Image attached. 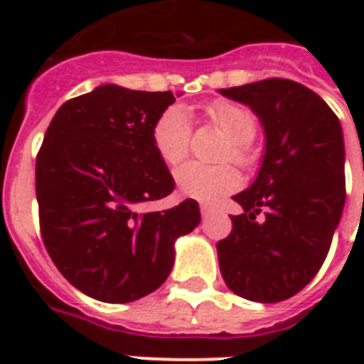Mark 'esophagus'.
<instances>
[{"label": "esophagus", "mask_w": 364, "mask_h": 364, "mask_svg": "<svg viewBox=\"0 0 364 364\" xmlns=\"http://www.w3.org/2000/svg\"><path fill=\"white\" fill-rule=\"evenodd\" d=\"M200 214H203V218H210V216H214V214H216V208L203 205L200 206Z\"/></svg>", "instance_id": "esophagus-1"}]
</instances>
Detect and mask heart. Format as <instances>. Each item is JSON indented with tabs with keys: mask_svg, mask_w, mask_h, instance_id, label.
Wrapping results in <instances>:
<instances>
[{
	"mask_svg": "<svg viewBox=\"0 0 364 364\" xmlns=\"http://www.w3.org/2000/svg\"><path fill=\"white\" fill-rule=\"evenodd\" d=\"M208 117L222 134L228 136L230 146L226 156L247 164V150L245 142L253 136L255 122L250 112L240 105L230 101H216L208 107ZM191 128L189 117L181 107H169L159 114L151 128V144L158 156L166 166L173 167L181 164L189 154ZM175 183L185 197L198 198L205 203L218 200L222 195L240 187L242 177L232 164H218V166H205L197 161H189L177 169Z\"/></svg>",
	"mask_w": 364,
	"mask_h": 364,
	"instance_id": "heart-1",
	"label": "heart"
}]
</instances>
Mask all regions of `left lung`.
<instances>
[{
    "label": "left lung",
    "mask_w": 364,
    "mask_h": 364,
    "mask_svg": "<svg viewBox=\"0 0 364 364\" xmlns=\"http://www.w3.org/2000/svg\"><path fill=\"white\" fill-rule=\"evenodd\" d=\"M247 105L265 132L255 181L234 200L232 232L216 244L232 292L255 302L294 296L320 271L345 206L343 130L318 93L292 80L220 90ZM261 208L266 218L257 222Z\"/></svg>",
    "instance_id": "8db88e82"
}]
</instances>
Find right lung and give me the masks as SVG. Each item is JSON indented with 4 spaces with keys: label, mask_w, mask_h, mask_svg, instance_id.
I'll list each match as a JSON object with an SVG mask.
<instances>
[{
    "label": "right lung",
    "mask_w": 364,
    "mask_h": 364,
    "mask_svg": "<svg viewBox=\"0 0 364 364\" xmlns=\"http://www.w3.org/2000/svg\"><path fill=\"white\" fill-rule=\"evenodd\" d=\"M171 91L114 83L62 105L36 156L41 234L54 265L83 294L124 304L159 289L177 237L200 222L198 203L142 213L175 181L151 144Z\"/></svg>",
    "instance_id": "right-lung-1"
}]
</instances>
